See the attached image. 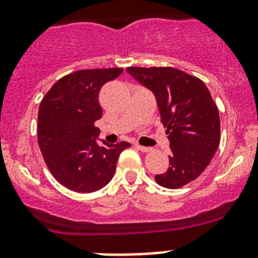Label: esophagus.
Returning a JSON list of instances; mask_svg holds the SVG:
<instances>
[{"label":"esophagus","mask_w":258,"mask_h":258,"mask_svg":"<svg viewBox=\"0 0 258 258\" xmlns=\"http://www.w3.org/2000/svg\"><path fill=\"white\" fill-rule=\"evenodd\" d=\"M136 146V148H138L139 151L142 152H151L152 148H149V147H144V146H139V144H134Z\"/></svg>","instance_id":"obj_1"}]
</instances>
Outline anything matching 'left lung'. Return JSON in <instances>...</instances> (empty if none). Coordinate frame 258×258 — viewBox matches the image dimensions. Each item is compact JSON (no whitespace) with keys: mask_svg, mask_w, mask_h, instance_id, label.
Wrapping results in <instances>:
<instances>
[{"mask_svg":"<svg viewBox=\"0 0 258 258\" xmlns=\"http://www.w3.org/2000/svg\"><path fill=\"white\" fill-rule=\"evenodd\" d=\"M126 72L153 92L167 127L170 167L154 180L182 187L204 172L219 146V111L212 95L203 81L172 67H127Z\"/></svg>","mask_w":258,"mask_h":258,"instance_id":"left-lung-1","label":"left lung"}]
</instances>
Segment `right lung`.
<instances>
[{
	"label": "right lung",
	"mask_w": 258,
	"mask_h": 258,
	"mask_svg": "<svg viewBox=\"0 0 258 258\" xmlns=\"http://www.w3.org/2000/svg\"><path fill=\"white\" fill-rule=\"evenodd\" d=\"M121 73V68L77 71L58 80L41 100L39 147L51 175L70 190L94 192L106 186L120 153L131 147L101 141L95 126L102 116L100 90Z\"/></svg>",
	"instance_id": "1"
}]
</instances>
